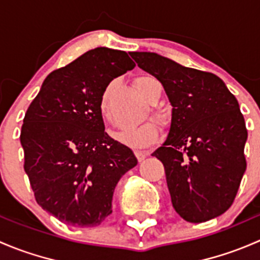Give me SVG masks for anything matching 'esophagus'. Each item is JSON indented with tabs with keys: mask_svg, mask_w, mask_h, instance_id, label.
I'll list each match as a JSON object with an SVG mask.
<instances>
[{
	"mask_svg": "<svg viewBox=\"0 0 260 260\" xmlns=\"http://www.w3.org/2000/svg\"><path fill=\"white\" fill-rule=\"evenodd\" d=\"M135 154H136V157H137V159L140 162L143 161V159H145L146 157L148 156V153H147V152H143V151H136Z\"/></svg>",
	"mask_w": 260,
	"mask_h": 260,
	"instance_id": "obj_1",
	"label": "esophagus"
}]
</instances>
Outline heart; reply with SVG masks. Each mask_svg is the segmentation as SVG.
<instances>
[{"instance_id":"b5f03b06","label":"heart","mask_w":260,"mask_h":260,"mask_svg":"<svg viewBox=\"0 0 260 260\" xmlns=\"http://www.w3.org/2000/svg\"><path fill=\"white\" fill-rule=\"evenodd\" d=\"M153 81L156 79L149 77H141L136 79V88L138 89L141 94L151 103H154L153 94ZM108 103H109V88L104 90L103 95L101 98V113L103 117H108ZM154 118L158 120L159 123L165 122V115L159 111H154ZM158 128L153 122H145L136 127L124 128V129L119 131L114 135L115 140L118 142L123 143V145L132 147V148H146V147L153 145L158 138Z\"/></svg>"}]
</instances>
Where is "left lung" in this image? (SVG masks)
Masks as SVG:
<instances>
[{
    "label": "left lung",
    "instance_id": "left-lung-1",
    "mask_svg": "<svg viewBox=\"0 0 260 260\" xmlns=\"http://www.w3.org/2000/svg\"><path fill=\"white\" fill-rule=\"evenodd\" d=\"M161 81L172 106L166 141L152 153L164 164L171 203L188 222H204L232 206L246 170L248 132L239 103L211 73L156 52H129Z\"/></svg>",
    "mask_w": 260,
    "mask_h": 260
}]
</instances>
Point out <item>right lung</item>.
Masks as SVG:
<instances>
[{
	"label": "right lung",
	"instance_id": "add662e5",
	"mask_svg": "<svg viewBox=\"0 0 260 260\" xmlns=\"http://www.w3.org/2000/svg\"><path fill=\"white\" fill-rule=\"evenodd\" d=\"M136 67L122 50L95 48L46 77L21 128L26 175L39 205L61 222L93 228L112 214L114 188L137 165L109 137L101 98Z\"/></svg>",
	"mask_w": 260,
	"mask_h": 260
}]
</instances>
